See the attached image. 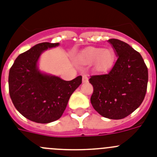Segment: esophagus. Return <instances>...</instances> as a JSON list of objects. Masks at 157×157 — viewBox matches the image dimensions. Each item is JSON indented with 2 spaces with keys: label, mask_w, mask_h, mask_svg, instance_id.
<instances>
[{
  "label": "esophagus",
  "mask_w": 157,
  "mask_h": 157,
  "mask_svg": "<svg viewBox=\"0 0 157 157\" xmlns=\"http://www.w3.org/2000/svg\"><path fill=\"white\" fill-rule=\"evenodd\" d=\"M87 80H88V77H87V75L83 76V78H82V81H83V83H84V82H87Z\"/></svg>",
  "instance_id": "34e87169"
}]
</instances>
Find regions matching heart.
Wrapping results in <instances>:
<instances>
[{
    "instance_id": "b5f03b06",
    "label": "heart",
    "mask_w": 157,
    "mask_h": 157,
    "mask_svg": "<svg viewBox=\"0 0 157 157\" xmlns=\"http://www.w3.org/2000/svg\"><path fill=\"white\" fill-rule=\"evenodd\" d=\"M82 60L85 64L96 63V67L99 70H105L112 66L114 60V54L111 50L101 48H92L87 51Z\"/></svg>"
}]
</instances>
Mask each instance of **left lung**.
<instances>
[{"mask_svg": "<svg viewBox=\"0 0 157 157\" xmlns=\"http://www.w3.org/2000/svg\"><path fill=\"white\" fill-rule=\"evenodd\" d=\"M117 60L106 73L91 76L93 86L91 102L101 116L123 119L143 101L147 90L148 69L139 52L124 41L109 40Z\"/></svg>", "mask_w": 157, "mask_h": 157, "instance_id": "8db88e82", "label": "left lung"}]
</instances>
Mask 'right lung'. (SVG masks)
Listing matches in <instances>:
<instances>
[{
  "instance_id": "add662e5",
  "label": "right lung",
  "mask_w": 157,
  "mask_h": 157,
  "mask_svg": "<svg viewBox=\"0 0 157 157\" xmlns=\"http://www.w3.org/2000/svg\"><path fill=\"white\" fill-rule=\"evenodd\" d=\"M59 43L38 44L19 55L10 69L9 94L16 109L36 123L48 124L62 117L73 91L81 84L82 77L66 81L40 73L37 61L48 48Z\"/></svg>"
}]
</instances>
